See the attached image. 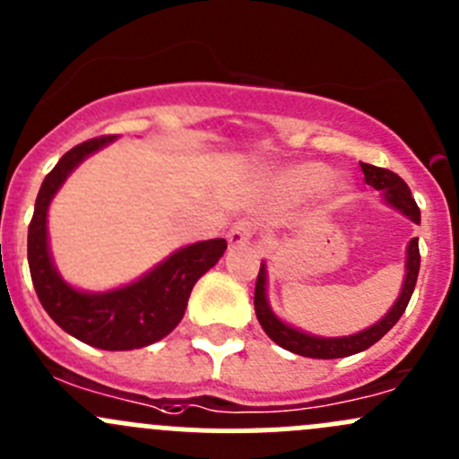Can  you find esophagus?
<instances>
[{
  "mask_svg": "<svg viewBox=\"0 0 459 459\" xmlns=\"http://www.w3.org/2000/svg\"><path fill=\"white\" fill-rule=\"evenodd\" d=\"M253 235H255V224H253V221H248V220H239V221H235L233 226H230L226 239H229L230 247H244V244L251 242Z\"/></svg>",
  "mask_w": 459,
  "mask_h": 459,
  "instance_id": "34e87169",
  "label": "esophagus"
}]
</instances>
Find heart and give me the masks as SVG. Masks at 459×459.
<instances>
[{"label":"heart","mask_w":459,"mask_h":459,"mask_svg":"<svg viewBox=\"0 0 459 459\" xmlns=\"http://www.w3.org/2000/svg\"><path fill=\"white\" fill-rule=\"evenodd\" d=\"M328 175H331L328 166L319 164V161H302V164L289 166L280 175V186L293 197L313 195L319 188L333 193V195L344 191V182L337 178H328Z\"/></svg>","instance_id":"heart-1"}]
</instances>
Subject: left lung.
I'll return each instance as SVG.
<instances>
[{
	"label": "left lung",
	"mask_w": 459,
	"mask_h": 459,
	"mask_svg": "<svg viewBox=\"0 0 459 459\" xmlns=\"http://www.w3.org/2000/svg\"><path fill=\"white\" fill-rule=\"evenodd\" d=\"M362 170L364 182H367L368 186H373L375 191H382L384 200L391 204V206H395L397 211H400L402 215L409 217L411 221L420 224V208L418 204H415L413 195H411V188L406 186V182L400 175H395L388 169H379V166L373 164H362ZM418 273L420 247L418 238H413L409 242V248H406V277L404 284H402V293L400 298L395 299V304L391 307V311L379 319V322H375L373 326L364 328V331L355 333V335L317 337L289 326V324L281 322V319L271 311L266 299V266L262 264L255 281V316L259 319V324H262L264 333H266L275 344L290 351V353L316 359L346 358V355H355L359 353V351H367L368 346H373L375 342L382 340V337L395 326L397 319L402 317V313L409 307V299L415 290V281H418Z\"/></svg>",
	"instance_id": "1"
}]
</instances>
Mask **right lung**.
Masks as SVG:
<instances>
[{"label": "right lung", "mask_w": 459, "mask_h": 459, "mask_svg": "<svg viewBox=\"0 0 459 459\" xmlns=\"http://www.w3.org/2000/svg\"><path fill=\"white\" fill-rule=\"evenodd\" d=\"M113 140L115 135H104L77 143L44 178L29 226V266L37 298L59 328L95 349L133 351L161 340L182 322L193 286L224 255L226 239H206L179 248L122 289L84 293L66 284L48 251L46 215L50 200L88 155Z\"/></svg>", "instance_id": "right-lung-1"}]
</instances>
